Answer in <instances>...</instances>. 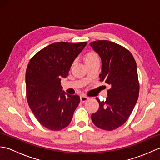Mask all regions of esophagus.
<instances>
[{"label": "esophagus", "mask_w": 160, "mask_h": 160, "mask_svg": "<svg viewBox=\"0 0 160 160\" xmlns=\"http://www.w3.org/2000/svg\"><path fill=\"white\" fill-rule=\"evenodd\" d=\"M88 100H89V97H87L86 96H84V95H82V96H80V101L82 102H86Z\"/></svg>", "instance_id": "obj_1"}]
</instances>
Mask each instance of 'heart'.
<instances>
[{
	"label": "heart",
	"instance_id": "obj_1",
	"mask_svg": "<svg viewBox=\"0 0 160 160\" xmlns=\"http://www.w3.org/2000/svg\"><path fill=\"white\" fill-rule=\"evenodd\" d=\"M98 59V57L97 56V54L93 52H90L89 53H87L86 55L84 56V60H85V63L91 62V61L96 60Z\"/></svg>",
	"mask_w": 160,
	"mask_h": 160
}]
</instances>
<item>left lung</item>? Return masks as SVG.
<instances>
[{"mask_svg":"<svg viewBox=\"0 0 160 160\" xmlns=\"http://www.w3.org/2000/svg\"><path fill=\"white\" fill-rule=\"evenodd\" d=\"M101 58V82L109 87L107 100L99 102V109L91 115L97 127L113 131L124 124L136 104L139 96L137 64L131 52L108 40L90 43Z\"/></svg>","mask_w":160,"mask_h":160,"instance_id":"1","label":"left lung"}]
</instances>
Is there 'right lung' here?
<instances>
[{
  "mask_svg": "<svg viewBox=\"0 0 160 160\" xmlns=\"http://www.w3.org/2000/svg\"><path fill=\"white\" fill-rule=\"evenodd\" d=\"M87 45V42L51 44L37 53L27 67L29 106L40 123L50 130L67 127L80 103L78 95L62 91L60 80L69 75L73 60Z\"/></svg>",
  "mask_w": 160,
  "mask_h": 160,
  "instance_id": "obj_1",
  "label": "right lung"
}]
</instances>
